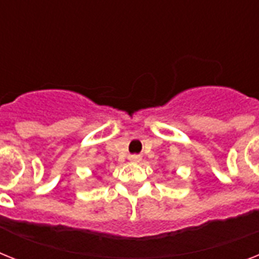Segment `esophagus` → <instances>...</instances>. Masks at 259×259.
<instances>
[{
	"instance_id": "1",
	"label": "esophagus",
	"mask_w": 259,
	"mask_h": 259,
	"mask_svg": "<svg viewBox=\"0 0 259 259\" xmlns=\"http://www.w3.org/2000/svg\"><path fill=\"white\" fill-rule=\"evenodd\" d=\"M130 160H131V161H134V163H140V161H142V156L132 155L131 157H130Z\"/></svg>"
}]
</instances>
